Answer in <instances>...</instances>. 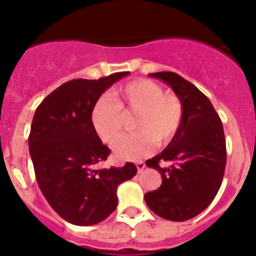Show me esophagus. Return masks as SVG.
Here are the masks:
<instances>
[{"label": "esophagus", "instance_id": "34e87169", "mask_svg": "<svg viewBox=\"0 0 256 256\" xmlns=\"http://www.w3.org/2000/svg\"><path fill=\"white\" fill-rule=\"evenodd\" d=\"M136 166H137L138 172H142L143 170L146 168V164L143 162V161H137V162H136Z\"/></svg>", "mask_w": 256, "mask_h": 256}]
</instances>
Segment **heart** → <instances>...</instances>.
I'll list each match as a JSON object with an SVG mask.
<instances>
[{"label":"heart","mask_w":256,"mask_h":256,"mask_svg":"<svg viewBox=\"0 0 256 256\" xmlns=\"http://www.w3.org/2000/svg\"><path fill=\"white\" fill-rule=\"evenodd\" d=\"M113 104L101 98L94 106L91 122L100 140L113 144L122 136L124 118L136 116L134 134L124 137L114 146L122 160H138L154 150L155 143L166 146L177 137L184 119L182 100L149 79H136L112 92Z\"/></svg>","instance_id":"heart-1"}]
</instances>
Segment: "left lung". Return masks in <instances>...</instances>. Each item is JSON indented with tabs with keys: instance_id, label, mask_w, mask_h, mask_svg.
Segmentation results:
<instances>
[{
	"instance_id": "8db88e82",
	"label": "left lung",
	"mask_w": 256,
	"mask_h": 256,
	"mask_svg": "<svg viewBox=\"0 0 256 256\" xmlns=\"http://www.w3.org/2000/svg\"><path fill=\"white\" fill-rule=\"evenodd\" d=\"M182 100L184 119L177 137L146 165L160 172L162 183L146 192L148 207L161 218L185 222L204 212L222 185L226 165L224 128L204 94L174 72L149 73ZM172 165L164 168L160 162Z\"/></svg>"
}]
</instances>
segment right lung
Wrapping results in <instances>:
<instances>
[{"mask_svg": "<svg viewBox=\"0 0 256 256\" xmlns=\"http://www.w3.org/2000/svg\"><path fill=\"white\" fill-rule=\"evenodd\" d=\"M128 74L73 79L49 94L34 112L28 149L37 183L52 210L73 225H95L110 216L118 206V185L137 173L132 162L96 168L110 150L91 122L100 96Z\"/></svg>", "mask_w": 256, "mask_h": 256, "instance_id": "right-lung-1", "label": "right lung"}]
</instances>
